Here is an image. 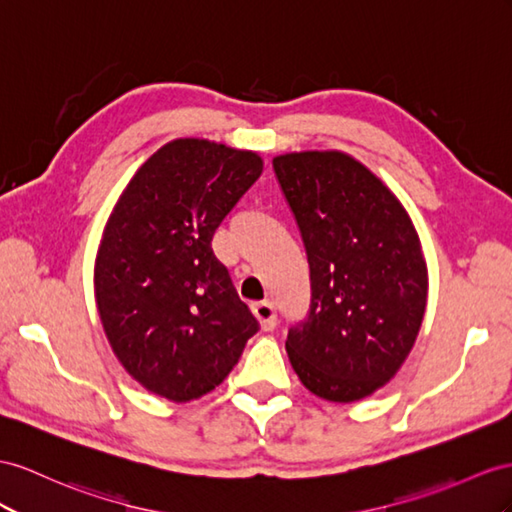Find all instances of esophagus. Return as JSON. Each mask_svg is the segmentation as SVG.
Segmentation results:
<instances>
[{"label":"esophagus","instance_id":"1","mask_svg":"<svg viewBox=\"0 0 512 512\" xmlns=\"http://www.w3.org/2000/svg\"><path fill=\"white\" fill-rule=\"evenodd\" d=\"M253 313H255V318L259 320L261 329H264V331H274V326H277V309H274L272 303H257V305H253Z\"/></svg>","mask_w":512,"mask_h":512}]
</instances>
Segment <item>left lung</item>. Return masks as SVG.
<instances>
[{"label": "left lung", "instance_id": "obj_1", "mask_svg": "<svg viewBox=\"0 0 512 512\" xmlns=\"http://www.w3.org/2000/svg\"><path fill=\"white\" fill-rule=\"evenodd\" d=\"M272 168L311 279L307 316L285 342L292 368L324 400L368 398L402 368L424 320L417 231L385 183L342 151L285 153Z\"/></svg>", "mask_w": 512, "mask_h": 512}]
</instances>
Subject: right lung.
<instances>
[{"instance_id": "obj_1", "label": "right lung", "mask_w": 512, "mask_h": 512, "mask_svg": "<svg viewBox=\"0 0 512 512\" xmlns=\"http://www.w3.org/2000/svg\"><path fill=\"white\" fill-rule=\"evenodd\" d=\"M261 170L253 151L177 138L112 209L95 261L99 318L123 368L157 396H205L259 331L212 238Z\"/></svg>"}]
</instances>
